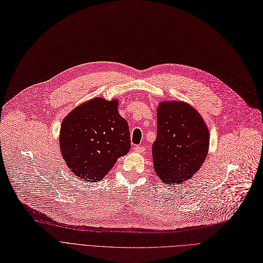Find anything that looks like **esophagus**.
Masks as SVG:
<instances>
[{
	"label": "esophagus",
	"mask_w": 263,
	"mask_h": 263,
	"mask_svg": "<svg viewBox=\"0 0 263 263\" xmlns=\"http://www.w3.org/2000/svg\"><path fill=\"white\" fill-rule=\"evenodd\" d=\"M134 151L136 153H144L145 152V147L141 145H135L134 146Z\"/></svg>",
	"instance_id": "34e87169"
}]
</instances>
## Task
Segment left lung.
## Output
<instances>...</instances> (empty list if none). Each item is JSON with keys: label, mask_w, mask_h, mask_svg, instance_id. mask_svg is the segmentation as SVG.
Here are the masks:
<instances>
[{"label": "left lung", "mask_w": 263, "mask_h": 263, "mask_svg": "<svg viewBox=\"0 0 263 263\" xmlns=\"http://www.w3.org/2000/svg\"><path fill=\"white\" fill-rule=\"evenodd\" d=\"M209 145V128L193 106L181 101L159 103L152 157L162 183L172 187L191 180L202 167Z\"/></svg>", "instance_id": "1"}]
</instances>
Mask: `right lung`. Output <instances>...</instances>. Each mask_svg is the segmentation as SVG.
Returning <instances> with one entry per match:
<instances>
[{"label":"right lung","instance_id":"obj_1","mask_svg":"<svg viewBox=\"0 0 263 263\" xmlns=\"http://www.w3.org/2000/svg\"><path fill=\"white\" fill-rule=\"evenodd\" d=\"M119 99L95 97L64 118L60 148L68 169L85 182L102 181L130 148L128 123L119 114Z\"/></svg>","mask_w":263,"mask_h":263}]
</instances>
